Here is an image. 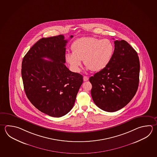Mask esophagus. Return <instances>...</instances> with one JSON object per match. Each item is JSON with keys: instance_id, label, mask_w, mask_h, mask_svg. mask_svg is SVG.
Segmentation results:
<instances>
[{"instance_id": "esophagus-1", "label": "esophagus", "mask_w": 157, "mask_h": 157, "mask_svg": "<svg viewBox=\"0 0 157 157\" xmlns=\"http://www.w3.org/2000/svg\"><path fill=\"white\" fill-rule=\"evenodd\" d=\"M88 79H89V78L88 77H86V76H84V77H83V80H84V82L88 81Z\"/></svg>"}]
</instances>
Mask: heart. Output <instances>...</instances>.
<instances>
[{
    "label": "heart",
    "mask_w": 157,
    "mask_h": 157,
    "mask_svg": "<svg viewBox=\"0 0 157 157\" xmlns=\"http://www.w3.org/2000/svg\"><path fill=\"white\" fill-rule=\"evenodd\" d=\"M72 53L65 55V60L71 71H80L82 60L88 70L99 71L109 64L114 53V46L109 40L93 37H83L74 41L71 46Z\"/></svg>",
    "instance_id": "b5f03b06"
}]
</instances>
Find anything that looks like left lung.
<instances>
[{"instance_id":"8db88e82","label":"left lung","mask_w":157,"mask_h":157,"mask_svg":"<svg viewBox=\"0 0 157 157\" xmlns=\"http://www.w3.org/2000/svg\"><path fill=\"white\" fill-rule=\"evenodd\" d=\"M114 47L109 64L89 78L93 100L108 112L129 103L139 85L140 63L136 51L124 40L114 41Z\"/></svg>"}]
</instances>
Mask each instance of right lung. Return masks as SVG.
I'll return each mask as SVG.
<instances>
[{
	"instance_id": "right-lung-1",
	"label": "right lung",
	"mask_w": 157,
	"mask_h": 157,
	"mask_svg": "<svg viewBox=\"0 0 157 157\" xmlns=\"http://www.w3.org/2000/svg\"><path fill=\"white\" fill-rule=\"evenodd\" d=\"M67 42L63 35L40 39L27 52L21 64L27 98L39 110L53 117L71 111L83 82L82 75L70 71L64 64Z\"/></svg>"
}]
</instances>
